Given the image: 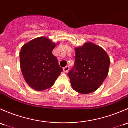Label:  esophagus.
Listing matches in <instances>:
<instances>
[{
  "instance_id": "1",
  "label": "esophagus",
  "mask_w": 128,
  "mask_h": 128,
  "mask_svg": "<svg viewBox=\"0 0 128 128\" xmlns=\"http://www.w3.org/2000/svg\"><path fill=\"white\" fill-rule=\"evenodd\" d=\"M70 70V67L68 66H66L64 67V73H68V71Z\"/></svg>"
}]
</instances>
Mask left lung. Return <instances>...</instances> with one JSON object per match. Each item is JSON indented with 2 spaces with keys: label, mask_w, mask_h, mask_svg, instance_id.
I'll list each match as a JSON object with an SVG mask.
<instances>
[{
  "label": "left lung",
  "mask_w": 128,
  "mask_h": 128,
  "mask_svg": "<svg viewBox=\"0 0 128 128\" xmlns=\"http://www.w3.org/2000/svg\"><path fill=\"white\" fill-rule=\"evenodd\" d=\"M74 66L68 74L75 91L86 94L96 91L107 76L110 60L106 52L92 42L75 48Z\"/></svg>",
  "instance_id": "left-lung-1"
}]
</instances>
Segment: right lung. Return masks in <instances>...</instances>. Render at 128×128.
<instances>
[{
    "mask_svg": "<svg viewBox=\"0 0 128 128\" xmlns=\"http://www.w3.org/2000/svg\"><path fill=\"white\" fill-rule=\"evenodd\" d=\"M55 46L49 39L40 37L22 47L20 54L21 70L26 82L36 90L51 88L63 72L52 54Z\"/></svg>",
    "mask_w": 128,
    "mask_h": 128,
    "instance_id": "obj_1",
    "label": "right lung"
}]
</instances>
